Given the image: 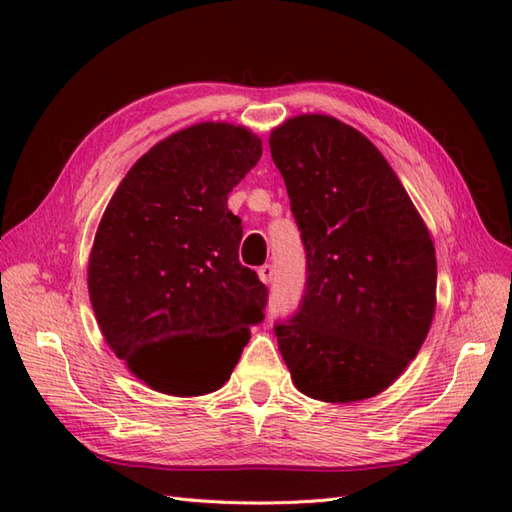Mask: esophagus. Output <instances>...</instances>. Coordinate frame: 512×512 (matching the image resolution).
<instances>
[{"label": "esophagus", "instance_id": "34e87169", "mask_svg": "<svg viewBox=\"0 0 512 512\" xmlns=\"http://www.w3.org/2000/svg\"><path fill=\"white\" fill-rule=\"evenodd\" d=\"M257 275H259V279L264 281V284H273V279H275V268L270 266V264H264L262 268L257 270Z\"/></svg>", "mask_w": 512, "mask_h": 512}]
</instances>
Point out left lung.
<instances>
[{
  "label": "left lung",
  "mask_w": 512,
  "mask_h": 512,
  "mask_svg": "<svg viewBox=\"0 0 512 512\" xmlns=\"http://www.w3.org/2000/svg\"><path fill=\"white\" fill-rule=\"evenodd\" d=\"M306 246L295 317L275 325L292 383L323 402L374 398L405 372L436 314V248L385 156L325 114L270 132Z\"/></svg>",
  "instance_id": "left-lung-1"
}]
</instances>
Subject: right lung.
Segmentation results:
<instances>
[{
  "label": "right lung",
  "instance_id": "1",
  "mask_svg": "<svg viewBox=\"0 0 512 512\" xmlns=\"http://www.w3.org/2000/svg\"><path fill=\"white\" fill-rule=\"evenodd\" d=\"M262 158V138L198 123L160 140L118 184L88 264L110 350L171 396L220 389L264 319L268 290L239 264L242 220L228 193Z\"/></svg>",
  "mask_w": 512,
  "mask_h": 512
}]
</instances>
